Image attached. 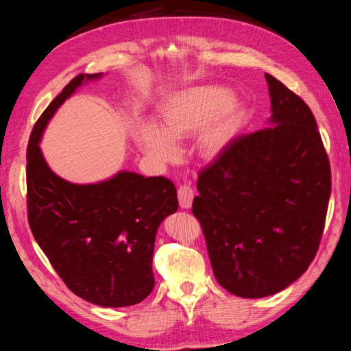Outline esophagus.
I'll use <instances>...</instances> for the list:
<instances>
[{"label": "esophagus", "instance_id": "obj_1", "mask_svg": "<svg viewBox=\"0 0 351 351\" xmlns=\"http://www.w3.org/2000/svg\"><path fill=\"white\" fill-rule=\"evenodd\" d=\"M193 197H195V193H193L189 185H181V187L178 189V199H180L181 208H185V210L190 208Z\"/></svg>", "mask_w": 351, "mask_h": 351}]
</instances>
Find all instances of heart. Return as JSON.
I'll return each instance as SVG.
<instances>
[{"label":"heart","instance_id":"b5f03b06","mask_svg":"<svg viewBox=\"0 0 351 351\" xmlns=\"http://www.w3.org/2000/svg\"><path fill=\"white\" fill-rule=\"evenodd\" d=\"M244 114L243 104L226 87L202 84L182 88L162 104L160 126L141 123L136 140L143 151L160 161L176 155V143L193 136V152L213 161L229 146Z\"/></svg>","mask_w":351,"mask_h":351}]
</instances>
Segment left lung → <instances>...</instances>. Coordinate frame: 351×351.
Here are the masks:
<instances>
[{
	"instance_id": "left-lung-1",
	"label": "left lung",
	"mask_w": 351,
	"mask_h": 351,
	"mask_svg": "<svg viewBox=\"0 0 351 351\" xmlns=\"http://www.w3.org/2000/svg\"><path fill=\"white\" fill-rule=\"evenodd\" d=\"M265 80L273 126L230 140L199 173L193 200L215 279L244 299L279 293L308 270L332 189L311 108L270 73Z\"/></svg>"
}]
</instances>
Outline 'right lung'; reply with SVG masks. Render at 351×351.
I'll return each instance as SVG.
<instances>
[{
  "label": "right lung",
  "instance_id": "obj_1",
  "mask_svg": "<svg viewBox=\"0 0 351 351\" xmlns=\"http://www.w3.org/2000/svg\"><path fill=\"white\" fill-rule=\"evenodd\" d=\"M101 77L80 73L34 125L27 147L28 223L73 294L98 306L122 308L145 300L154 289L156 230L178 210L173 182L121 170L106 181L73 184L49 169L39 146L58 107Z\"/></svg>",
  "mask_w": 351,
  "mask_h": 351
}]
</instances>
